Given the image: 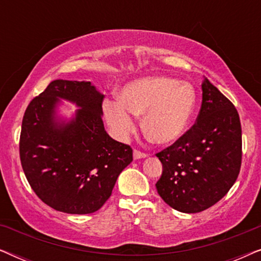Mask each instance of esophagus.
<instances>
[{"label": "esophagus", "instance_id": "34e87169", "mask_svg": "<svg viewBox=\"0 0 261 261\" xmlns=\"http://www.w3.org/2000/svg\"><path fill=\"white\" fill-rule=\"evenodd\" d=\"M133 156H134V159H141V158H146L147 154H146V153H144V152L139 151V149H134Z\"/></svg>", "mask_w": 261, "mask_h": 261}]
</instances>
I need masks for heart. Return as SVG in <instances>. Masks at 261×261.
Masks as SVG:
<instances>
[{
  "mask_svg": "<svg viewBox=\"0 0 261 261\" xmlns=\"http://www.w3.org/2000/svg\"><path fill=\"white\" fill-rule=\"evenodd\" d=\"M196 106V92L188 82L163 76L145 77L128 83L120 99H107L103 112L114 134L126 139L142 116V130L149 140L169 145L185 133Z\"/></svg>",
  "mask_w": 261,
  "mask_h": 261,
  "instance_id": "heart-1",
  "label": "heart"
}]
</instances>
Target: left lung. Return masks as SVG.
<instances>
[{
    "label": "left lung",
    "mask_w": 261,
    "mask_h": 261,
    "mask_svg": "<svg viewBox=\"0 0 261 261\" xmlns=\"http://www.w3.org/2000/svg\"><path fill=\"white\" fill-rule=\"evenodd\" d=\"M196 122L156 153L163 173L156 191L171 208L194 214L227 195L240 172L241 123L233 103L204 78Z\"/></svg>",
    "instance_id": "left-lung-1"
}]
</instances>
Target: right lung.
<instances>
[{
    "mask_svg": "<svg viewBox=\"0 0 261 261\" xmlns=\"http://www.w3.org/2000/svg\"><path fill=\"white\" fill-rule=\"evenodd\" d=\"M59 98L81 107L67 124L55 120ZM103 98L90 82L56 80L24 112L19 145L24 176L38 197L58 212H97L133 160L130 146L105 130Z\"/></svg>",
    "mask_w": 261,
    "mask_h": 261,
    "instance_id": "right-lung-1",
    "label": "right lung"
}]
</instances>
